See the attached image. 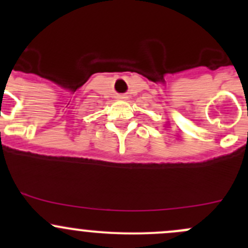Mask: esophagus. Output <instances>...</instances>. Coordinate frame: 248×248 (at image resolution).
<instances>
[{"label":"esophagus","mask_w":248,"mask_h":248,"mask_svg":"<svg viewBox=\"0 0 248 248\" xmlns=\"http://www.w3.org/2000/svg\"><path fill=\"white\" fill-rule=\"evenodd\" d=\"M117 98H119V99H126L127 97L124 96V94H121V96H117Z\"/></svg>","instance_id":"esophagus-1"}]
</instances>
